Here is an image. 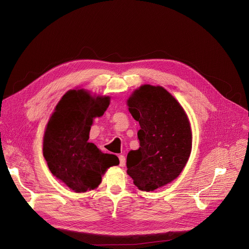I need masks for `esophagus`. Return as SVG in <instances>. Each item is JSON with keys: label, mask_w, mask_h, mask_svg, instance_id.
<instances>
[{"label": "esophagus", "mask_w": 249, "mask_h": 249, "mask_svg": "<svg viewBox=\"0 0 249 249\" xmlns=\"http://www.w3.org/2000/svg\"><path fill=\"white\" fill-rule=\"evenodd\" d=\"M119 160H120V166L124 167L125 163H126V160L124 155H119Z\"/></svg>", "instance_id": "1"}]
</instances>
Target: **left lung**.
<instances>
[{
    "label": "left lung",
    "instance_id": "obj_1",
    "mask_svg": "<svg viewBox=\"0 0 249 249\" xmlns=\"http://www.w3.org/2000/svg\"><path fill=\"white\" fill-rule=\"evenodd\" d=\"M127 106L140 125V147L128 152L127 174L140 191H154L176 179L189 160L193 140L189 117L160 86L139 87Z\"/></svg>",
    "mask_w": 249,
    "mask_h": 249
}]
</instances>
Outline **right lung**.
Wrapping results in <instances>:
<instances>
[{"instance_id":"right-lung-1","label":"right lung","mask_w":249,"mask_h":249,"mask_svg":"<svg viewBox=\"0 0 249 249\" xmlns=\"http://www.w3.org/2000/svg\"><path fill=\"white\" fill-rule=\"evenodd\" d=\"M109 96L90 95L85 89H70L51 114L43 136V156L49 171L75 193L94 190L111 166L114 154L102 152L89 142L94 119L104 115Z\"/></svg>"}]
</instances>
